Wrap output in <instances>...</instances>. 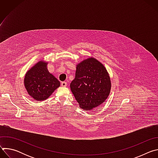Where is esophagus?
Here are the masks:
<instances>
[{
	"mask_svg": "<svg viewBox=\"0 0 158 158\" xmlns=\"http://www.w3.org/2000/svg\"><path fill=\"white\" fill-rule=\"evenodd\" d=\"M67 85V83L66 82H65V81L61 82V86L62 87H66Z\"/></svg>",
	"mask_w": 158,
	"mask_h": 158,
	"instance_id": "1",
	"label": "esophagus"
}]
</instances>
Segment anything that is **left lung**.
<instances>
[{
  "instance_id": "1",
  "label": "left lung",
  "mask_w": 158,
  "mask_h": 158,
  "mask_svg": "<svg viewBox=\"0 0 158 158\" xmlns=\"http://www.w3.org/2000/svg\"><path fill=\"white\" fill-rule=\"evenodd\" d=\"M70 87L80 107L91 110L107 99L111 82L104 65L91 57L76 65L75 79Z\"/></svg>"
}]
</instances>
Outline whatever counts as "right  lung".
<instances>
[{
	"mask_svg": "<svg viewBox=\"0 0 158 158\" xmlns=\"http://www.w3.org/2000/svg\"><path fill=\"white\" fill-rule=\"evenodd\" d=\"M48 62L41 60L26 73L24 84L28 94L35 101L47 99L60 86V82L48 69Z\"/></svg>",
	"mask_w": 158,
	"mask_h": 158,
	"instance_id": "1",
	"label": "right lung"
}]
</instances>
